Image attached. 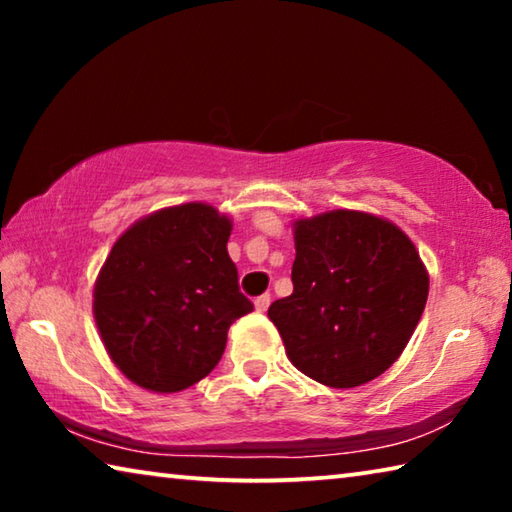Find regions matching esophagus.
<instances>
[{"mask_svg": "<svg viewBox=\"0 0 512 512\" xmlns=\"http://www.w3.org/2000/svg\"><path fill=\"white\" fill-rule=\"evenodd\" d=\"M268 305H271V296H268V293H264V296L255 298V309L259 311V314H264V311L268 309Z\"/></svg>", "mask_w": 512, "mask_h": 512, "instance_id": "esophagus-1", "label": "esophagus"}]
</instances>
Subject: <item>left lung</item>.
<instances>
[{"label": "left lung", "mask_w": 512, "mask_h": 512, "mask_svg": "<svg viewBox=\"0 0 512 512\" xmlns=\"http://www.w3.org/2000/svg\"><path fill=\"white\" fill-rule=\"evenodd\" d=\"M293 293L268 307L289 361L332 388L368 384L420 323L429 273L395 223L332 210L293 223Z\"/></svg>", "instance_id": "left-lung-1"}]
</instances>
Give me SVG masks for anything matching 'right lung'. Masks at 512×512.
Returning a JSON list of instances; mask_svg holds the SVG:
<instances>
[{
	"label": "right lung",
	"instance_id": "1",
	"mask_svg": "<svg viewBox=\"0 0 512 512\" xmlns=\"http://www.w3.org/2000/svg\"><path fill=\"white\" fill-rule=\"evenodd\" d=\"M232 221L207 203L144 216L121 235L94 284V320L115 366L153 393L210 375L237 318L253 311L228 255Z\"/></svg>",
	"mask_w": 512,
	"mask_h": 512
}]
</instances>
